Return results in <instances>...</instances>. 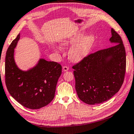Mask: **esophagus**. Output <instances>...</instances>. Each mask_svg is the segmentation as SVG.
Returning <instances> with one entry per match:
<instances>
[{
    "label": "esophagus",
    "instance_id": "esophagus-1",
    "mask_svg": "<svg viewBox=\"0 0 134 134\" xmlns=\"http://www.w3.org/2000/svg\"><path fill=\"white\" fill-rule=\"evenodd\" d=\"M62 70H63V72L68 71V70H69V67L67 66H63V68H62Z\"/></svg>",
    "mask_w": 134,
    "mask_h": 134
}]
</instances>
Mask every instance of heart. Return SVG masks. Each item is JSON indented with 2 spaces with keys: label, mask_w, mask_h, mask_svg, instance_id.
I'll use <instances>...</instances> for the list:
<instances>
[{
  "label": "heart",
  "mask_w": 134,
  "mask_h": 134,
  "mask_svg": "<svg viewBox=\"0 0 134 134\" xmlns=\"http://www.w3.org/2000/svg\"><path fill=\"white\" fill-rule=\"evenodd\" d=\"M82 33L78 32L61 42V45L63 46L75 43L71 47L68 52L69 58L72 61L78 62L88 55L94 43L93 35H89L82 38Z\"/></svg>",
  "instance_id": "obj_1"
}]
</instances>
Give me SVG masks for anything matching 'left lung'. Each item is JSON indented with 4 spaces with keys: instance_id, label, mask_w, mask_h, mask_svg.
Segmentation results:
<instances>
[{
    "instance_id": "obj_1",
    "label": "left lung",
    "mask_w": 134,
    "mask_h": 134,
    "mask_svg": "<svg viewBox=\"0 0 134 134\" xmlns=\"http://www.w3.org/2000/svg\"><path fill=\"white\" fill-rule=\"evenodd\" d=\"M114 46L84 58L72 66L79 99L90 105L109 100L120 90L126 71V53L119 35L111 29Z\"/></svg>"
}]
</instances>
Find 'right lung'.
<instances>
[{
    "label": "right lung",
    "mask_w": 134,
    "mask_h": 134,
    "mask_svg": "<svg viewBox=\"0 0 134 134\" xmlns=\"http://www.w3.org/2000/svg\"><path fill=\"white\" fill-rule=\"evenodd\" d=\"M19 38V34L6 52V85L12 97L23 107L39 109L48 105L55 97L62 66L59 63L41 59L33 68L27 71L20 70L14 60V49Z\"/></svg>",
    "instance_id": "1"
}]
</instances>
